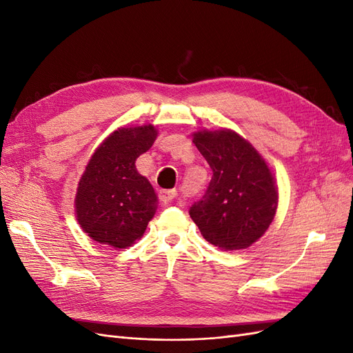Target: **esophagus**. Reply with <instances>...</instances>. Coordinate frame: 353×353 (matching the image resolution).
<instances>
[{
    "label": "esophagus",
    "instance_id": "esophagus-1",
    "mask_svg": "<svg viewBox=\"0 0 353 353\" xmlns=\"http://www.w3.org/2000/svg\"><path fill=\"white\" fill-rule=\"evenodd\" d=\"M176 196H178L176 190H160L159 191V199L162 200L163 203L174 201L176 199Z\"/></svg>",
    "mask_w": 353,
    "mask_h": 353
}]
</instances>
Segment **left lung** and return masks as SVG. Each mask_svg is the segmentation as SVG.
Here are the masks:
<instances>
[{
	"label": "left lung",
	"instance_id": "1",
	"mask_svg": "<svg viewBox=\"0 0 353 353\" xmlns=\"http://www.w3.org/2000/svg\"><path fill=\"white\" fill-rule=\"evenodd\" d=\"M213 176L205 197L190 209L201 236L221 250L248 249L274 221L279 188L271 168L256 148L232 130L193 134Z\"/></svg>",
	"mask_w": 353,
	"mask_h": 353
}]
</instances>
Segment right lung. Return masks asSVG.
I'll return each instance as SVG.
<instances>
[{
  "mask_svg": "<svg viewBox=\"0 0 353 353\" xmlns=\"http://www.w3.org/2000/svg\"><path fill=\"white\" fill-rule=\"evenodd\" d=\"M154 125L121 126L95 148L74 197L82 231L100 244L126 249L143 237L157 209V196L135 160L153 145Z\"/></svg>",
  "mask_w": 353,
  "mask_h": 353,
  "instance_id": "obj_1",
  "label": "right lung"
}]
</instances>
